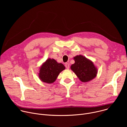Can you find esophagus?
<instances>
[{
    "mask_svg": "<svg viewBox=\"0 0 127 127\" xmlns=\"http://www.w3.org/2000/svg\"><path fill=\"white\" fill-rule=\"evenodd\" d=\"M65 67H66V68H67V69H69V68H70V66H69V63H66V64H65Z\"/></svg>",
    "mask_w": 127,
    "mask_h": 127,
    "instance_id": "esophagus-1",
    "label": "esophagus"
}]
</instances>
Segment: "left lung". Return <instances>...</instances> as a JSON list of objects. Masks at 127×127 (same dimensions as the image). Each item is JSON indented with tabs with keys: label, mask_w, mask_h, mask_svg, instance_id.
<instances>
[{
	"label": "left lung",
	"mask_w": 127,
	"mask_h": 127,
	"mask_svg": "<svg viewBox=\"0 0 127 127\" xmlns=\"http://www.w3.org/2000/svg\"><path fill=\"white\" fill-rule=\"evenodd\" d=\"M74 59L75 63L71 66V69L81 81H89L96 76L97 70L92 61L81 55L74 57Z\"/></svg>",
	"instance_id": "1"
}]
</instances>
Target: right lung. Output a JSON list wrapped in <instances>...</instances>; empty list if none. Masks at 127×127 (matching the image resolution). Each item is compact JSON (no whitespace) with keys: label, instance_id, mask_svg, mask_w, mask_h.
Returning <instances> with one entry per match:
<instances>
[{"label":"right lung","instance_id":"add662e5","mask_svg":"<svg viewBox=\"0 0 127 127\" xmlns=\"http://www.w3.org/2000/svg\"><path fill=\"white\" fill-rule=\"evenodd\" d=\"M65 68L62 63H58L53 59H48L40 68L39 78L44 82L52 83L56 80L59 73Z\"/></svg>","mask_w":127,"mask_h":127}]
</instances>
